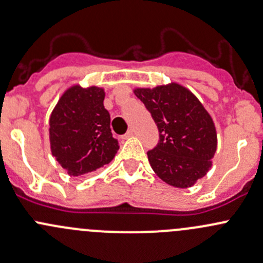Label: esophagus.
I'll use <instances>...</instances> for the list:
<instances>
[{"label":"esophagus","instance_id":"obj_1","mask_svg":"<svg viewBox=\"0 0 263 263\" xmlns=\"http://www.w3.org/2000/svg\"><path fill=\"white\" fill-rule=\"evenodd\" d=\"M135 135V129L134 128H131V129H128V131H127V134L124 135V139H128V137H132Z\"/></svg>","mask_w":263,"mask_h":263}]
</instances>
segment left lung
Masks as SVG:
<instances>
[{"label": "left lung", "instance_id": "left-lung-1", "mask_svg": "<svg viewBox=\"0 0 263 263\" xmlns=\"http://www.w3.org/2000/svg\"><path fill=\"white\" fill-rule=\"evenodd\" d=\"M134 92L159 129L158 145L147 153L153 171L169 185L192 187L213 165L217 136L211 116L191 90L177 82L136 87Z\"/></svg>", "mask_w": 263, "mask_h": 263}]
</instances>
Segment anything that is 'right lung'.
Listing matches in <instances>:
<instances>
[{
  "instance_id": "add662e5",
  "label": "right lung",
  "mask_w": 263,
  "mask_h": 263,
  "mask_svg": "<svg viewBox=\"0 0 263 263\" xmlns=\"http://www.w3.org/2000/svg\"><path fill=\"white\" fill-rule=\"evenodd\" d=\"M104 98L103 87L72 85L50 113V151L70 176L98 171L113 160L119 148L110 132Z\"/></svg>"
}]
</instances>
